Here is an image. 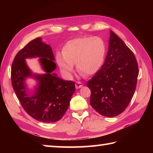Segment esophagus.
<instances>
[{"instance_id":"obj_1","label":"esophagus","mask_w":153,"mask_h":153,"mask_svg":"<svg viewBox=\"0 0 153 153\" xmlns=\"http://www.w3.org/2000/svg\"><path fill=\"white\" fill-rule=\"evenodd\" d=\"M83 86V83L81 82H76V89H79Z\"/></svg>"}]
</instances>
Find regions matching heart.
Masks as SVG:
<instances>
[{"label":"heart","mask_w":153,"mask_h":153,"mask_svg":"<svg viewBox=\"0 0 153 153\" xmlns=\"http://www.w3.org/2000/svg\"><path fill=\"white\" fill-rule=\"evenodd\" d=\"M106 47L98 37H83L67 42L62 48V55H56L60 70L68 76L74 72L76 64L79 72L90 76L96 74L102 68L105 59Z\"/></svg>","instance_id":"b5f03b06"}]
</instances>
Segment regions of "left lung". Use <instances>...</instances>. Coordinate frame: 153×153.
Returning a JSON list of instances; mask_svg holds the SVG:
<instances>
[{"mask_svg": "<svg viewBox=\"0 0 153 153\" xmlns=\"http://www.w3.org/2000/svg\"><path fill=\"white\" fill-rule=\"evenodd\" d=\"M108 51L100 70L87 83L90 104L100 114L112 118L128 107L135 93L139 74L134 53L110 31Z\"/></svg>", "mask_w": 153, "mask_h": 153, "instance_id": "8db88e82", "label": "left lung"}]
</instances>
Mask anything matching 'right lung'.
<instances>
[{
  "label": "right lung",
  "instance_id": "obj_1",
  "mask_svg": "<svg viewBox=\"0 0 153 153\" xmlns=\"http://www.w3.org/2000/svg\"><path fill=\"white\" fill-rule=\"evenodd\" d=\"M33 57L40 58L45 74L33 73L28 67L25 59ZM54 60L51 46L38 37L18 52L12 65V87L23 108L32 118L44 123L62 118L76 91L74 82L64 80L53 72L56 68ZM27 78L37 82L32 94L28 93L25 83Z\"/></svg>",
  "mask_w": 153,
  "mask_h": 153
}]
</instances>
